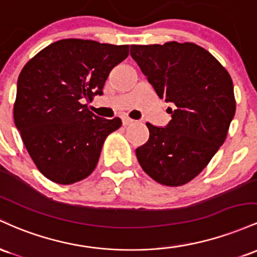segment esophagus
<instances>
[{"instance_id":"esophagus-1","label":"esophagus","mask_w":257,"mask_h":257,"mask_svg":"<svg viewBox=\"0 0 257 257\" xmlns=\"http://www.w3.org/2000/svg\"><path fill=\"white\" fill-rule=\"evenodd\" d=\"M131 123H134V120L130 119V117H127V116L122 117V125L123 126H128V125H131Z\"/></svg>"}]
</instances>
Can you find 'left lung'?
Returning a JSON list of instances; mask_svg holds the SVG:
<instances>
[{
  "instance_id": "1",
  "label": "left lung",
  "mask_w": 257,
  "mask_h": 257,
  "mask_svg": "<svg viewBox=\"0 0 257 257\" xmlns=\"http://www.w3.org/2000/svg\"><path fill=\"white\" fill-rule=\"evenodd\" d=\"M131 57L165 102L171 121L147 122L148 142L136 149L147 175L164 186L188 183L205 169L226 141L235 114L228 71L205 48L192 42L132 45Z\"/></svg>"
}]
</instances>
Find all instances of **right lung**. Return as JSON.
Returning <instances> with one entry per match:
<instances>
[{
    "mask_svg": "<svg viewBox=\"0 0 257 257\" xmlns=\"http://www.w3.org/2000/svg\"><path fill=\"white\" fill-rule=\"evenodd\" d=\"M128 45L65 39L40 51L22 69L17 83L14 123L40 172L59 184L92 174L105 138L121 126L88 110L86 100L103 94Z\"/></svg>",
    "mask_w": 257,
    "mask_h": 257,
    "instance_id": "obj_1",
    "label": "right lung"
}]
</instances>
